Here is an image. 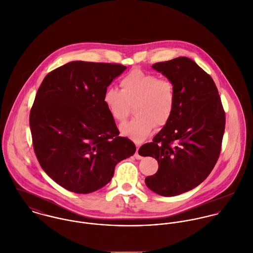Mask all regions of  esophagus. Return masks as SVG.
Returning a JSON list of instances; mask_svg holds the SVG:
<instances>
[{
    "mask_svg": "<svg viewBox=\"0 0 253 253\" xmlns=\"http://www.w3.org/2000/svg\"><path fill=\"white\" fill-rule=\"evenodd\" d=\"M139 149H140V146L138 145L137 146V150H136V152H135V158L136 159H142L143 158V156L140 155V153H139Z\"/></svg>",
    "mask_w": 253,
    "mask_h": 253,
    "instance_id": "obj_1",
    "label": "esophagus"
}]
</instances>
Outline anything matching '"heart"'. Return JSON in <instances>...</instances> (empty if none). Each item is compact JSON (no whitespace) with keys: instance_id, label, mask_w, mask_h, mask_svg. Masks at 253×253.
<instances>
[{"instance_id":"obj_1","label":"heart","mask_w":253,"mask_h":253,"mask_svg":"<svg viewBox=\"0 0 253 253\" xmlns=\"http://www.w3.org/2000/svg\"><path fill=\"white\" fill-rule=\"evenodd\" d=\"M121 90L105 89L102 101L111 118L124 121L134 105L136 116L120 126V132L137 143L152 134L155 125L164 126L171 118L176 106V87L167 77L133 69L119 81Z\"/></svg>"}]
</instances>
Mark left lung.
<instances>
[{"label": "left lung", "instance_id": "1", "mask_svg": "<svg viewBox=\"0 0 253 253\" xmlns=\"http://www.w3.org/2000/svg\"><path fill=\"white\" fill-rule=\"evenodd\" d=\"M152 68L176 87V106L170 120L139 153L158 162L157 172L146 178L150 190L174 197L198 187L214 168L221 152L225 111L217 87L193 59L180 56Z\"/></svg>", "mask_w": 253, "mask_h": 253}]
</instances>
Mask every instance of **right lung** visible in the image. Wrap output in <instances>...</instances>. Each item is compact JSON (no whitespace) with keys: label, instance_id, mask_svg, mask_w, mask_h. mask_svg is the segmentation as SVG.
<instances>
[{"label":"right lung","instance_id":"add662e5","mask_svg":"<svg viewBox=\"0 0 253 253\" xmlns=\"http://www.w3.org/2000/svg\"><path fill=\"white\" fill-rule=\"evenodd\" d=\"M126 66L71 61L51 71L29 117L33 148L43 170L62 188L93 193L110 182L115 165L136 152L120 137L102 96Z\"/></svg>","mask_w":253,"mask_h":253}]
</instances>
